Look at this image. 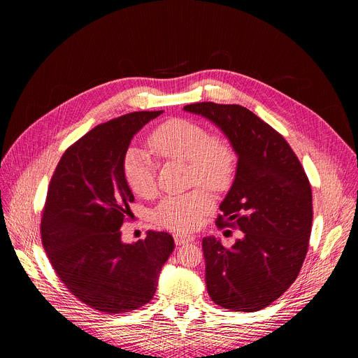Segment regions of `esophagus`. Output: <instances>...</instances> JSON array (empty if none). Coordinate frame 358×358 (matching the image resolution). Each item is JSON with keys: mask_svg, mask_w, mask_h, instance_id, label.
<instances>
[{"mask_svg": "<svg viewBox=\"0 0 358 358\" xmlns=\"http://www.w3.org/2000/svg\"><path fill=\"white\" fill-rule=\"evenodd\" d=\"M195 238L192 235H186V234H176L175 235V243L176 245H185V243H189L194 241Z\"/></svg>", "mask_w": 358, "mask_h": 358, "instance_id": "34e87169", "label": "esophagus"}]
</instances>
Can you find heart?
Wrapping results in <instances>:
<instances>
[{
	"label": "heart",
	"instance_id": "1",
	"mask_svg": "<svg viewBox=\"0 0 358 358\" xmlns=\"http://www.w3.org/2000/svg\"><path fill=\"white\" fill-rule=\"evenodd\" d=\"M150 149L163 159L189 162L192 182L213 190L227 189L235 175L236 153L222 137L210 136L206 127L187 119H173L159 126L149 139ZM127 185L137 196L149 198L156 192L155 164L139 148H130L123 160ZM213 208L210 192L198 187L185 195L164 198L153 212L155 222L178 232L201 225Z\"/></svg>",
	"mask_w": 358,
	"mask_h": 358
}]
</instances>
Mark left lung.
<instances>
[{
    "label": "left lung",
    "instance_id": "8db88e82",
    "mask_svg": "<svg viewBox=\"0 0 358 358\" xmlns=\"http://www.w3.org/2000/svg\"><path fill=\"white\" fill-rule=\"evenodd\" d=\"M227 136L238 163L222 203L219 228L236 225L232 248L205 236V281L215 304L254 313L280 298L296 280L308 251L313 194L308 178L284 137L239 104H187Z\"/></svg>",
    "mask_w": 358,
    "mask_h": 358
}]
</instances>
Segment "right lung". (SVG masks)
I'll return each mask as SVG.
<instances>
[{
	"mask_svg": "<svg viewBox=\"0 0 358 358\" xmlns=\"http://www.w3.org/2000/svg\"><path fill=\"white\" fill-rule=\"evenodd\" d=\"M159 112H134L99 124L62 156L47 192L41 239L69 291L107 314L137 310L153 298L162 266L175 248L172 235L149 231L122 241L134 201L123 160L134 134Z\"/></svg>",
	"mask_w": 358,
	"mask_h": 358,
	"instance_id": "obj_1",
	"label": "right lung"
}]
</instances>
